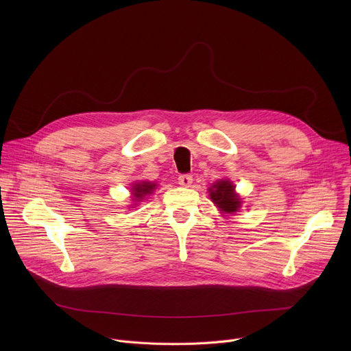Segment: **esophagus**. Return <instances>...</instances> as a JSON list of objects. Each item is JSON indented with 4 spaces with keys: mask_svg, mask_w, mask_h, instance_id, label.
Here are the masks:
<instances>
[{
    "mask_svg": "<svg viewBox=\"0 0 351 351\" xmlns=\"http://www.w3.org/2000/svg\"><path fill=\"white\" fill-rule=\"evenodd\" d=\"M192 180H193L192 175H180V176L178 178L179 185L183 186V188H189V186L192 185Z\"/></svg>",
    "mask_w": 351,
    "mask_h": 351,
    "instance_id": "1",
    "label": "esophagus"
}]
</instances>
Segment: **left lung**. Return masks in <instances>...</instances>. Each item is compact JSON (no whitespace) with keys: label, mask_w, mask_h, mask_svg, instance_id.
<instances>
[{"label":"left lung","mask_w":351,"mask_h":351,"mask_svg":"<svg viewBox=\"0 0 351 351\" xmlns=\"http://www.w3.org/2000/svg\"><path fill=\"white\" fill-rule=\"evenodd\" d=\"M209 196L223 215H234L242 206V199L234 192V185L229 179L216 180L209 188Z\"/></svg>","instance_id":"left-lung-1"}]
</instances>
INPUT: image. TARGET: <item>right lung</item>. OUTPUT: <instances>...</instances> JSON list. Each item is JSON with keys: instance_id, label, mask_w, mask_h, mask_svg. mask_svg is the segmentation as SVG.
I'll list each match as a JSON object with an SVG mask.
<instances>
[{"instance_id": "obj_1", "label": "right lung", "mask_w": 351, "mask_h": 351, "mask_svg": "<svg viewBox=\"0 0 351 351\" xmlns=\"http://www.w3.org/2000/svg\"><path fill=\"white\" fill-rule=\"evenodd\" d=\"M154 189H156V183L154 182H136L134 183V186L131 188L132 191V197L134 202H141L145 199V196L154 193Z\"/></svg>"}]
</instances>
